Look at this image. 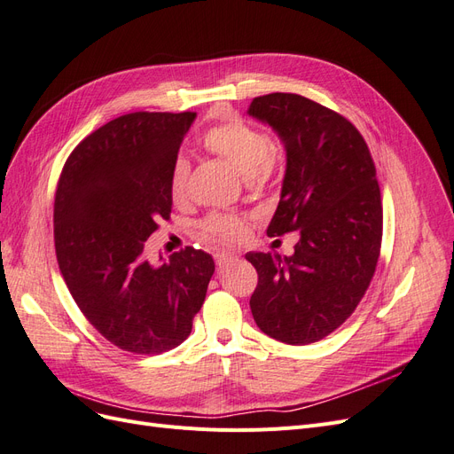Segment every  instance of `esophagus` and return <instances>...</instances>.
Listing matches in <instances>:
<instances>
[{"mask_svg":"<svg viewBox=\"0 0 454 454\" xmlns=\"http://www.w3.org/2000/svg\"><path fill=\"white\" fill-rule=\"evenodd\" d=\"M236 258H238V256H233V254H230V253H216V254H215V262H216L218 268H224L226 264H230V262H233Z\"/></svg>","mask_w":454,"mask_h":454,"instance_id":"34e87169","label":"esophagus"}]
</instances>
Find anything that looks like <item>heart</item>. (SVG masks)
<instances>
[{"mask_svg": "<svg viewBox=\"0 0 454 454\" xmlns=\"http://www.w3.org/2000/svg\"><path fill=\"white\" fill-rule=\"evenodd\" d=\"M211 154L223 158L245 179L264 181L275 164L270 139L260 129L239 119L213 126L201 139ZM190 162L184 156L175 158L169 171L171 200L181 203L188 192ZM245 233V221L238 215L211 213L200 224V239L207 245H231Z\"/></svg>", "mask_w": 454, "mask_h": 454, "instance_id": "heart-1", "label": "heart"}]
</instances>
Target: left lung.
Here are the masks:
<instances>
[{
  "mask_svg": "<svg viewBox=\"0 0 454 454\" xmlns=\"http://www.w3.org/2000/svg\"><path fill=\"white\" fill-rule=\"evenodd\" d=\"M247 113L271 126L286 151L268 236H300L290 256L245 254L258 271L251 311L270 338L315 343L356 309L375 273L383 206L373 160L345 116L303 96H260Z\"/></svg>",
  "mask_w": 454,
  "mask_h": 454,
  "instance_id": "1",
  "label": "left lung"
}]
</instances>
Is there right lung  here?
<instances>
[{
	"mask_svg": "<svg viewBox=\"0 0 454 454\" xmlns=\"http://www.w3.org/2000/svg\"><path fill=\"white\" fill-rule=\"evenodd\" d=\"M196 113H129L82 139L54 200L56 258L89 323L119 348L160 355L192 332L215 271L186 247L158 264L145 241L169 218V171Z\"/></svg>",
	"mask_w": 454,
	"mask_h": 454,
	"instance_id": "1",
	"label": "right lung"
}]
</instances>
